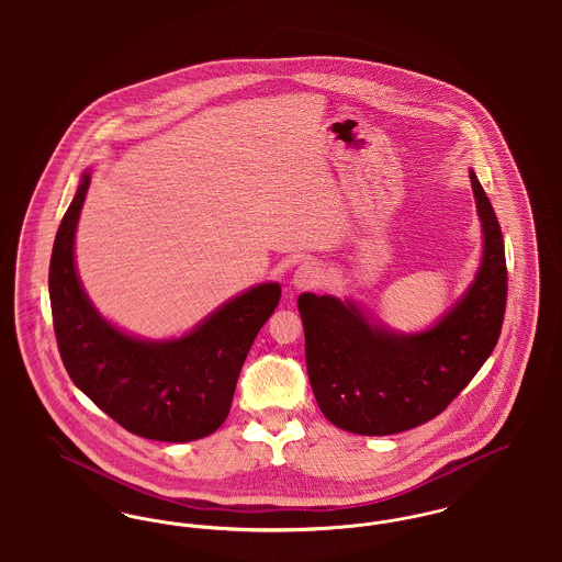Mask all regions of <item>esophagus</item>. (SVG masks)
Returning a JSON list of instances; mask_svg holds the SVG:
<instances>
[{"mask_svg":"<svg viewBox=\"0 0 562 562\" xmlns=\"http://www.w3.org/2000/svg\"><path fill=\"white\" fill-rule=\"evenodd\" d=\"M322 280V271L316 263L312 261H305L301 263L299 268L294 269L293 273V286L296 291H307V289H314L318 286Z\"/></svg>","mask_w":562,"mask_h":562,"instance_id":"1","label":"esophagus"}]
</instances>
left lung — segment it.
Listing matches in <instances>:
<instances>
[{
  "label": "left lung",
  "mask_w": 562,
  "mask_h": 562,
  "mask_svg": "<svg viewBox=\"0 0 562 562\" xmlns=\"http://www.w3.org/2000/svg\"><path fill=\"white\" fill-rule=\"evenodd\" d=\"M481 266L453 305L428 328L396 333L356 301L303 293L305 362L324 417L351 434L387 436L440 415L481 371L506 312V250L495 211L474 170Z\"/></svg>",
  "instance_id": "1"
}]
</instances>
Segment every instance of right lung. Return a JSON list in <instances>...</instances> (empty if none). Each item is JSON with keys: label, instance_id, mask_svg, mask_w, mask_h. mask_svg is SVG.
<instances>
[{"label": "right lung", "instance_id": "1", "mask_svg": "<svg viewBox=\"0 0 562 562\" xmlns=\"http://www.w3.org/2000/svg\"><path fill=\"white\" fill-rule=\"evenodd\" d=\"M90 170L60 221L48 291L63 364L81 392L136 436L189 442L223 426L241 364L278 307V282L255 284L175 339H145L109 322L81 286L76 232Z\"/></svg>", "mask_w": 562, "mask_h": 562}]
</instances>
